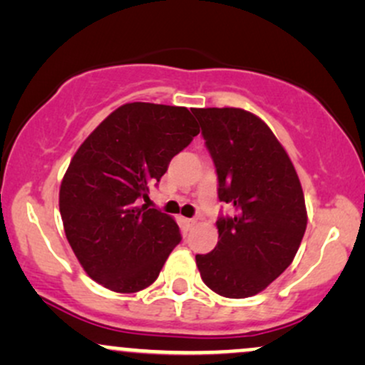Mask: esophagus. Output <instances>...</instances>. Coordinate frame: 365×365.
<instances>
[{"instance_id": "esophagus-1", "label": "esophagus", "mask_w": 365, "mask_h": 365, "mask_svg": "<svg viewBox=\"0 0 365 365\" xmlns=\"http://www.w3.org/2000/svg\"><path fill=\"white\" fill-rule=\"evenodd\" d=\"M185 225H187L188 230L194 228V226L197 225V217H188V220H185Z\"/></svg>"}]
</instances>
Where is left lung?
Returning a JSON list of instances; mask_svg holds the SVG:
<instances>
[{
    "label": "left lung",
    "instance_id": "1",
    "mask_svg": "<svg viewBox=\"0 0 365 365\" xmlns=\"http://www.w3.org/2000/svg\"><path fill=\"white\" fill-rule=\"evenodd\" d=\"M217 177V244L197 254L202 282L228 299L262 292L290 266L307 226L290 158L261 118L238 108L194 110Z\"/></svg>",
    "mask_w": 365,
    "mask_h": 365
}]
</instances>
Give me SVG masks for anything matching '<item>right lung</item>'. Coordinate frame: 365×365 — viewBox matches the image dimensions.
<instances>
[{
    "label": "right lung",
    "mask_w": 365,
    "mask_h": 365,
    "mask_svg": "<svg viewBox=\"0 0 365 365\" xmlns=\"http://www.w3.org/2000/svg\"><path fill=\"white\" fill-rule=\"evenodd\" d=\"M197 133L187 108L128 103L75 153L61 182L60 212L68 244L94 282L120 293L156 282L182 233L173 217L139 200Z\"/></svg>",
    "instance_id": "obj_1"
}]
</instances>
